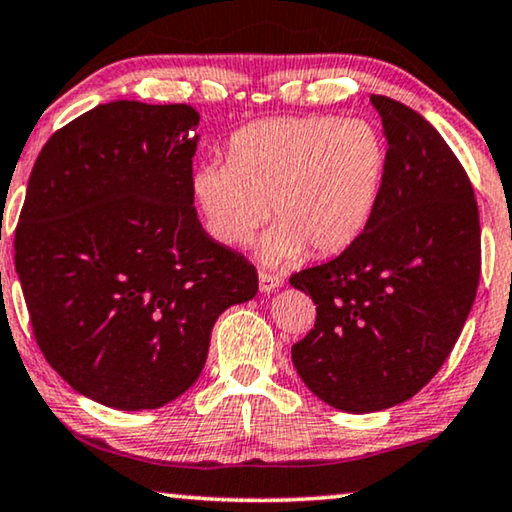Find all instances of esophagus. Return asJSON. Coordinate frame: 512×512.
I'll return each mask as SVG.
<instances>
[{
	"label": "esophagus",
	"instance_id": "obj_1",
	"mask_svg": "<svg viewBox=\"0 0 512 512\" xmlns=\"http://www.w3.org/2000/svg\"><path fill=\"white\" fill-rule=\"evenodd\" d=\"M281 286H284V281H281V277H277V274L258 272V288H261V293H272Z\"/></svg>",
	"mask_w": 512,
	"mask_h": 512
}]
</instances>
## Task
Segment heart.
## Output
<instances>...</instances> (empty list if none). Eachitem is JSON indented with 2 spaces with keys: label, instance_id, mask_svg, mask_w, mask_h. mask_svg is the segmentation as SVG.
I'll use <instances>...</instances> for the list:
<instances>
[{
  "label": "heart",
  "instance_id": "obj_1",
  "mask_svg": "<svg viewBox=\"0 0 512 512\" xmlns=\"http://www.w3.org/2000/svg\"><path fill=\"white\" fill-rule=\"evenodd\" d=\"M228 164L207 161L191 173V201L207 235L244 247L265 217L274 226L258 258L279 265L305 247L339 254L360 238L379 203L388 147L367 120L272 117L235 131Z\"/></svg>",
  "mask_w": 512,
  "mask_h": 512
}]
</instances>
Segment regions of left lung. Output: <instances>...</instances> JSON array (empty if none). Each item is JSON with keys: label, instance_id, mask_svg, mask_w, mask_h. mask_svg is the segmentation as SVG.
I'll use <instances>...</instances> for the list:
<instances>
[{"label": "left lung", "instance_id": "1", "mask_svg": "<svg viewBox=\"0 0 512 512\" xmlns=\"http://www.w3.org/2000/svg\"><path fill=\"white\" fill-rule=\"evenodd\" d=\"M369 101L388 140L372 219L337 258L291 277L316 305L293 365L318 399L346 413L390 409L425 388L480 279L478 205L462 164L416 110L381 94Z\"/></svg>", "mask_w": 512, "mask_h": 512}]
</instances>
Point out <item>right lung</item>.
Instances as JSON below:
<instances>
[{
	"label": "right lung",
	"instance_id": "1",
	"mask_svg": "<svg viewBox=\"0 0 512 512\" xmlns=\"http://www.w3.org/2000/svg\"><path fill=\"white\" fill-rule=\"evenodd\" d=\"M198 115L110 101L43 145L16 228L36 344L80 395L159 409L201 376L217 318L258 291L191 201Z\"/></svg>",
	"mask_w": 512,
	"mask_h": 512
}]
</instances>
